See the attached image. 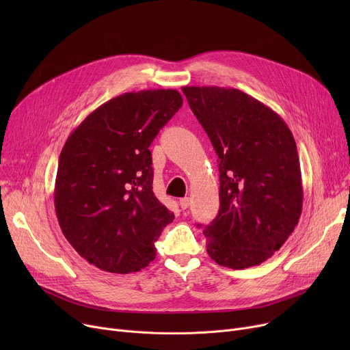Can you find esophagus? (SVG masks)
I'll return each instance as SVG.
<instances>
[{
	"instance_id": "obj_1",
	"label": "esophagus",
	"mask_w": 350,
	"mask_h": 350,
	"mask_svg": "<svg viewBox=\"0 0 350 350\" xmlns=\"http://www.w3.org/2000/svg\"><path fill=\"white\" fill-rule=\"evenodd\" d=\"M178 204H180V207H181L183 210H186V208H189V207H190V198H189V197H185V198H181V200L178 201Z\"/></svg>"
}]
</instances>
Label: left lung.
Wrapping results in <instances>:
<instances>
[{
  "label": "left lung",
  "mask_w": 350,
  "mask_h": 350,
  "mask_svg": "<svg viewBox=\"0 0 350 350\" xmlns=\"http://www.w3.org/2000/svg\"><path fill=\"white\" fill-rule=\"evenodd\" d=\"M218 156L219 210L206 226L207 252L232 269L278 251L302 211L297 143L282 118L238 89L183 86Z\"/></svg>",
  "instance_id": "left-lung-1"
}]
</instances>
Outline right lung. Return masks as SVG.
I'll list each match as a JSON object with an SVG mask.
<instances>
[{"mask_svg":"<svg viewBox=\"0 0 350 350\" xmlns=\"http://www.w3.org/2000/svg\"><path fill=\"white\" fill-rule=\"evenodd\" d=\"M181 105L174 89L127 92L95 109L65 142L55 211L89 264L129 273L154 260V243L174 214L153 193L149 147Z\"/></svg>","mask_w":350,"mask_h":350,"instance_id":"1","label":"right lung"}]
</instances>
